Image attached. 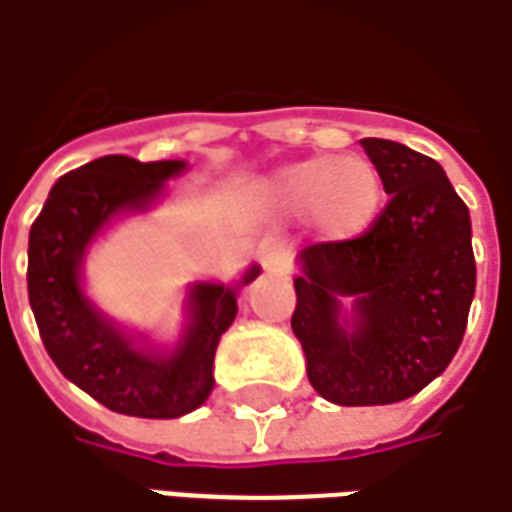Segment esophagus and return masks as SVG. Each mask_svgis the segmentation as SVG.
Returning <instances> with one entry per match:
<instances>
[{
  "label": "esophagus",
  "mask_w": 512,
  "mask_h": 512,
  "mask_svg": "<svg viewBox=\"0 0 512 512\" xmlns=\"http://www.w3.org/2000/svg\"><path fill=\"white\" fill-rule=\"evenodd\" d=\"M260 263H263V269L283 271L285 269V252L274 241H266L263 246H260Z\"/></svg>",
  "instance_id": "obj_1"
}]
</instances>
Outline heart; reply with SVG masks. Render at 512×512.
<instances>
[{"instance_id": "heart-1", "label": "heart", "mask_w": 512, "mask_h": 512, "mask_svg": "<svg viewBox=\"0 0 512 512\" xmlns=\"http://www.w3.org/2000/svg\"><path fill=\"white\" fill-rule=\"evenodd\" d=\"M271 196L291 215L311 212L314 227L330 241H347L375 221L384 201V179L364 154L314 156L280 170L271 182Z\"/></svg>"}]
</instances>
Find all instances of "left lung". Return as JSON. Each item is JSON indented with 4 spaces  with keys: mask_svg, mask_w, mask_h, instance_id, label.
Listing matches in <instances>:
<instances>
[{
    "mask_svg": "<svg viewBox=\"0 0 512 512\" xmlns=\"http://www.w3.org/2000/svg\"><path fill=\"white\" fill-rule=\"evenodd\" d=\"M384 193V212L350 241L302 249L291 330L308 381L330 403L378 406L417 395L451 364L476 288L468 207L443 168L392 139H361ZM353 296L357 325L338 322Z\"/></svg>",
    "mask_w": 512,
    "mask_h": 512,
    "instance_id": "8db88e82",
    "label": "left lung"
}]
</instances>
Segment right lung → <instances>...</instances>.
<instances>
[{"label":"right lung","instance_id":"right-lung-1","mask_svg":"<svg viewBox=\"0 0 512 512\" xmlns=\"http://www.w3.org/2000/svg\"><path fill=\"white\" fill-rule=\"evenodd\" d=\"M184 162H139L100 156L69 170L30 227L27 297L41 342L55 367L111 412L170 420L198 409L212 392V358L238 314L235 291L198 283L190 291L193 325L170 358L134 350L86 302L78 283L81 257L111 215L148 207ZM260 269H249L252 283Z\"/></svg>","mask_w":512,"mask_h":512}]
</instances>
